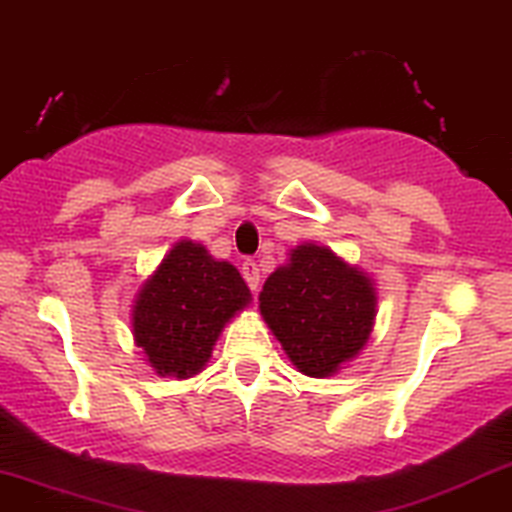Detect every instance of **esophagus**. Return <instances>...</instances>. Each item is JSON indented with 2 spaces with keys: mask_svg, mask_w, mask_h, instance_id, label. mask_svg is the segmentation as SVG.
<instances>
[{
  "mask_svg": "<svg viewBox=\"0 0 512 512\" xmlns=\"http://www.w3.org/2000/svg\"><path fill=\"white\" fill-rule=\"evenodd\" d=\"M243 277H245V282H247V286H250L252 291H257V286H260V267H257V262L255 260H245L243 262Z\"/></svg>",
  "mask_w": 512,
  "mask_h": 512,
  "instance_id": "34e87169",
  "label": "esophagus"
}]
</instances>
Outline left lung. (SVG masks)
Listing matches in <instances>:
<instances>
[{"instance_id":"left-lung-1","label":"left lung","mask_w":512,"mask_h":512,"mask_svg":"<svg viewBox=\"0 0 512 512\" xmlns=\"http://www.w3.org/2000/svg\"><path fill=\"white\" fill-rule=\"evenodd\" d=\"M260 313L301 374H335L367 345L374 282L323 245L303 243L260 291Z\"/></svg>"}]
</instances>
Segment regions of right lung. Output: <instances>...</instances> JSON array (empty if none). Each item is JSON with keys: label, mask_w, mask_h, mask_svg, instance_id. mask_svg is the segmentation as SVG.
<instances>
[{"label": "right lung", "mask_w": 512, "mask_h": 512, "mask_svg": "<svg viewBox=\"0 0 512 512\" xmlns=\"http://www.w3.org/2000/svg\"><path fill=\"white\" fill-rule=\"evenodd\" d=\"M250 289L230 262L204 245L179 240L133 301V338L160 376L189 379L211 359L230 318L250 303Z\"/></svg>", "instance_id": "obj_1"}]
</instances>
